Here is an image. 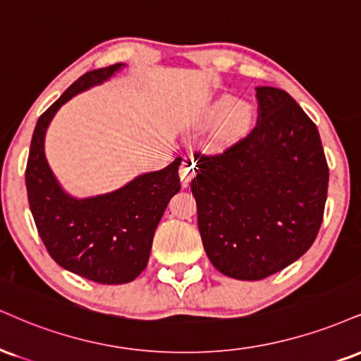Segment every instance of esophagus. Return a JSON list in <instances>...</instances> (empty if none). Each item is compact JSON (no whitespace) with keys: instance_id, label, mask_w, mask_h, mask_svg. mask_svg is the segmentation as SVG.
Instances as JSON below:
<instances>
[{"instance_id":"obj_1","label":"esophagus","mask_w":361,"mask_h":361,"mask_svg":"<svg viewBox=\"0 0 361 361\" xmlns=\"http://www.w3.org/2000/svg\"><path fill=\"white\" fill-rule=\"evenodd\" d=\"M195 173H197V166H195V159L192 158V156H188V158L183 159V163H181V166H180L181 185L188 186L190 181H192V178L195 176Z\"/></svg>"}]
</instances>
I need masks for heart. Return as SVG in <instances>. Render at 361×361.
Returning <instances> with one entry per match:
<instances>
[{"label":"heart","instance_id":"obj_1","mask_svg":"<svg viewBox=\"0 0 361 361\" xmlns=\"http://www.w3.org/2000/svg\"><path fill=\"white\" fill-rule=\"evenodd\" d=\"M215 121H224L220 136L225 139L235 137L247 128L250 121V111L244 104H237L232 97H222L212 109Z\"/></svg>","mask_w":361,"mask_h":361}]
</instances>
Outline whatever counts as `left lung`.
Instances as JSON below:
<instances>
[{"mask_svg": "<svg viewBox=\"0 0 361 361\" xmlns=\"http://www.w3.org/2000/svg\"><path fill=\"white\" fill-rule=\"evenodd\" d=\"M257 123L222 153H197L198 230L215 269L259 281L318 235L329 169L316 124L286 90L257 87Z\"/></svg>", "mask_w": 361, "mask_h": 361, "instance_id": "1", "label": "left lung"}]
</instances>
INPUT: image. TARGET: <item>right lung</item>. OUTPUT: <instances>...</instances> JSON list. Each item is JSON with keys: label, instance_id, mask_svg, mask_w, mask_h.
<instances>
[{"label": "right lung", "instance_id": "right-lung-1", "mask_svg": "<svg viewBox=\"0 0 361 361\" xmlns=\"http://www.w3.org/2000/svg\"><path fill=\"white\" fill-rule=\"evenodd\" d=\"M121 63L79 77L38 119L25 171L35 225L50 257L73 274L99 284H124L147 266L154 230L169 198L180 192L176 158L169 166L137 176L124 188L101 197L75 200L51 175L43 139L51 117L73 95L101 84Z\"/></svg>", "mask_w": 361, "mask_h": 361}]
</instances>
